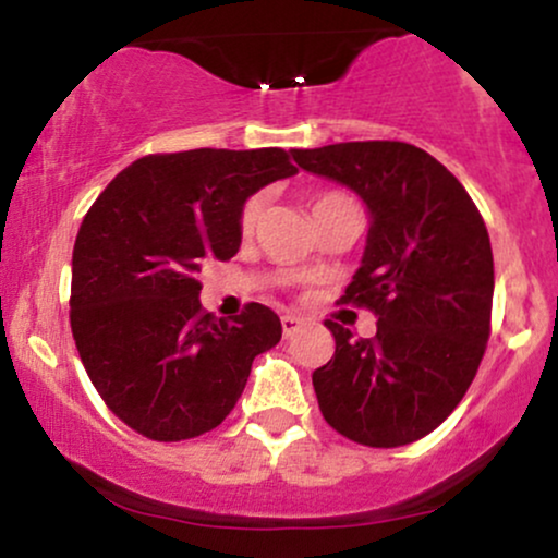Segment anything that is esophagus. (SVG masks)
Returning <instances> with one entry per match:
<instances>
[{
	"instance_id": "esophagus-1",
	"label": "esophagus",
	"mask_w": 558,
	"mask_h": 558,
	"mask_svg": "<svg viewBox=\"0 0 558 558\" xmlns=\"http://www.w3.org/2000/svg\"><path fill=\"white\" fill-rule=\"evenodd\" d=\"M280 325H283V336L286 338H291L293 332H296L301 325H304V317H299V315H283L280 317Z\"/></svg>"
}]
</instances>
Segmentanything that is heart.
I'll return each instance as SVG.
<instances>
[{
	"label": "heart",
	"mask_w": 558,
	"mask_h": 558,
	"mask_svg": "<svg viewBox=\"0 0 558 558\" xmlns=\"http://www.w3.org/2000/svg\"><path fill=\"white\" fill-rule=\"evenodd\" d=\"M328 196H332V194H319V196L315 198V202H312V209H315L319 202H325V198H328ZM259 209H262L259 196H252V198H248L246 204H243L241 217H239V226H241L243 233H252L254 226H257V220H259Z\"/></svg>",
	"instance_id": "1"
}]
</instances>
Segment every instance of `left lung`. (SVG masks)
I'll use <instances>...</instances> for the list:
<instances>
[{"instance_id": "8db88e82", "label": "left lung", "mask_w": 558, "mask_h": 558, "mask_svg": "<svg viewBox=\"0 0 558 558\" xmlns=\"http://www.w3.org/2000/svg\"><path fill=\"white\" fill-rule=\"evenodd\" d=\"M299 168L367 204V248L341 304L367 306L375 338L325 319L336 354L312 373L319 412L354 444L425 438L475 380L490 336L493 252L464 185L403 141L291 149Z\"/></svg>"}]
</instances>
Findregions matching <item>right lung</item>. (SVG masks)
<instances>
[{"label": "right lung", "instance_id": "obj_1", "mask_svg": "<svg viewBox=\"0 0 558 558\" xmlns=\"http://www.w3.org/2000/svg\"><path fill=\"white\" fill-rule=\"evenodd\" d=\"M296 172L283 149L146 155L83 217L73 248L70 328L114 417L175 444L228 417L254 356L283 336L257 301L235 317L202 310L196 275L241 246L243 202Z\"/></svg>", "mask_w": 558, "mask_h": 558}]
</instances>
